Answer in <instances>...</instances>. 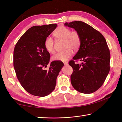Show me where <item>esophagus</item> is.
<instances>
[{
  "label": "esophagus",
  "instance_id": "1",
  "mask_svg": "<svg viewBox=\"0 0 122 122\" xmlns=\"http://www.w3.org/2000/svg\"><path fill=\"white\" fill-rule=\"evenodd\" d=\"M64 66H68V62H63Z\"/></svg>",
  "mask_w": 122,
  "mask_h": 122
}]
</instances>
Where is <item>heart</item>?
Listing matches in <instances>:
<instances>
[{"instance_id": "1", "label": "heart", "mask_w": 122, "mask_h": 122, "mask_svg": "<svg viewBox=\"0 0 122 122\" xmlns=\"http://www.w3.org/2000/svg\"><path fill=\"white\" fill-rule=\"evenodd\" d=\"M54 36L57 40L64 41V48L66 50L62 52L56 54L52 56L54 61H66L70 58L73 54V51H76L81 45V37L76 31H72L68 28L61 26L54 32ZM45 49L48 52L53 53L54 52V41L50 37L46 38L44 43Z\"/></svg>"}]
</instances>
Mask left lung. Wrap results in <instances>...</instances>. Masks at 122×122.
Returning a JSON list of instances; mask_svg holds the SVG:
<instances>
[{"label": "left lung", "instance_id": "left-lung-1", "mask_svg": "<svg viewBox=\"0 0 122 122\" xmlns=\"http://www.w3.org/2000/svg\"><path fill=\"white\" fill-rule=\"evenodd\" d=\"M64 25L78 32L81 40L79 51L69 62L73 69L72 86L84 94L94 92L103 85L110 71V52L107 41L100 32L84 22H66ZM75 60L82 62L76 64Z\"/></svg>", "mask_w": 122, "mask_h": 122}]
</instances>
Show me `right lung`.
I'll list each match as a JSON object with an SVG mask.
<instances>
[{
    "mask_svg": "<svg viewBox=\"0 0 122 122\" xmlns=\"http://www.w3.org/2000/svg\"><path fill=\"white\" fill-rule=\"evenodd\" d=\"M56 24L36 25L28 29L18 40L14 51V66L17 78L30 94L44 97L55 89L56 78L64 66L61 61L51 62L46 68L50 56L45 49L46 39Z\"/></svg>",
    "mask_w": 122,
    "mask_h": 122,
    "instance_id": "right-lung-1",
    "label": "right lung"
}]
</instances>
